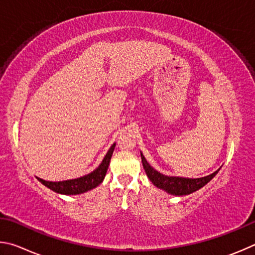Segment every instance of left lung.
I'll return each instance as SVG.
<instances>
[{"label":"left lung","instance_id":"8db88e82","mask_svg":"<svg viewBox=\"0 0 255 255\" xmlns=\"http://www.w3.org/2000/svg\"><path fill=\"white\" fill-rule=\"evenodd\" d=\"M141 159L142 164L145 170L146 176L149 177L150 181L158 187V188L162 189L166 193L173 195V196H185L193 194L195 191L202 188L206 184H208L214 177L217 175L220 169H217L215 172L211 173L206 177L202 178H184V177H175V176H166L163 173H160L155 170L153 167H151L146 161L144 155L141 152Z\"/></svg>","mask_w":255,"mask_h":255}]
</instances>
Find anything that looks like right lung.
<instances>
[{
    "mask_svg": "<svg viewBox=\"0 0 255 255\" xmlns=\"http://www.w3.org/2000/svg\"><path fill=\"white\" fill-rule=\"evenodd\" d=\"M115 144L116 143L112 144L100 166H98L95 170H93L91 173H88V175L76 178V179H69L64 181H47L41 179V178H37V179L41 182L42 185L48 187L49 189H51L57 194L79 195L86 193L88 190L96 188V187L98 185H101L102 181L104 180L112 154H113V151L115 148Z\"/></svg>",
    "mask_w": 255,
    "mask_h": 255,
    "instance_id": "right-lung-1",
    "label": "right lung"
}]
</instances>
